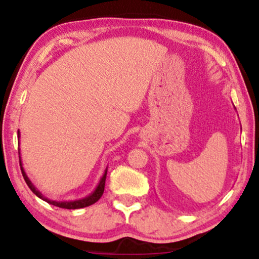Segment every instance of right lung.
Returning a JSON list of instances; mask_svg holds the SVG:
<instances>
[{"label":"right lung","mask_w":259,"mask_h":259,"mask_svg":"<svg viewBox=\"0 0 259 259\" xmlns=\"http://www.w3.org/2000/svg\"><path fill=\"white\" fill-rule=\"evenodd\" d=\"M18 135V138L21 137L19 136V130L17 132ZM18 153H19V149H18ZM19 165H21V170H22V175H23L24 180H26L27 185L29 186L30 190L33 191V193L35 194L39 199L44 200V201H47L48 204L51 205H54V206H58V207H62V208H68V210H75V208H82V207H86V206H90V205L95 204L96 201H99L100 197L102 196V194H104V190H105V183H106V175H107V168L106 170H105L104 175L101 177V179H100L99 184L95 188V190L93 191V193L90 194V195L82 197V199H79V200H69V201H55V200H49L48 197H46L43 195V194L40 193L39 190H38L37 188H35L34 185H33V183L30 182V179L28 177H27L26 171H24L23 166H22V160H21V155H19Z\"/></svg>","instance_id":"1"}]
</instances>
